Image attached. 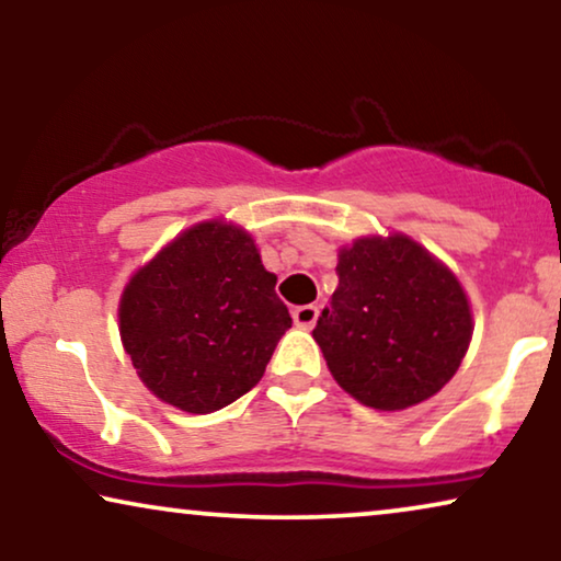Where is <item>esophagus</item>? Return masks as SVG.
<instances>
[{"mask_svg": "<svg viewBox=\"0 0 561 561\" xmlns=\"http://www.w3.org/2000/svg\"><path fill=\"white\" fill-rule=\"evenodd\" d=\"M317 319H319V309L313 304H306V306H298V309H294L296 327L311 329L313 324H317Z\"/></svg>", "mask_w": 561, "mask_h": 561, "instance_id": "esophagus-1", "label": "esophagus"}]
</instances>
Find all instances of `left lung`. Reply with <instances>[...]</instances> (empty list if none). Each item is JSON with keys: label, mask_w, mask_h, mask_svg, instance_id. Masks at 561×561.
Wrapping results in <instances>:
<instances>
[{"label": "left lung", "mask_w": 561, "mask_h": 561, "mask_svg": "<svg viewBox=\"0 0 561 561\" xmlns=\"http://www.w3.org/2000/svg\"><path fill=\"white\" fill-rule=\"evenodd\" d=\"M340 286L313 329L334 380L380 411L447 386L472 336L459 280L409 237H365L340 252Z\"/></svg>", "instance_id": "obj_1"}]
</instances>
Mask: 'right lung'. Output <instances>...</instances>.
Segmentation results:
<instances>
[{
	"label": "right lung",
	"instance_id": "add662e5",
	"mask_svg": "<svg viewBox=\"0 0 561 561\" xmlns=\"http://www.w3.org/2000/svg\"><path fill=\"white\" fill-rule=\"evenodd\" d=\"M240 227L204 221L160 250L122 294L119 334L160 401L211 413L263 378L290 313Z\"/></svg>",
	"mask_w": 561,
	"mask_h": 561
}]
</instances>
